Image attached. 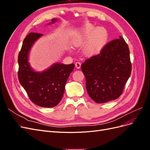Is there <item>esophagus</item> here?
Returning a JSON list of instances; mask_svg holds the SVG:
<instances>
[{
    "label": "esophagus",
    "mask_w": 150,
    "mask_h": 150,
    "mask_svg": "<svg viewBox=\"0 0 150 150\" xmlns=\"http://www.w3.org/2000/svg\"><path fill=\"white\" fill-rule=\"evenodd\" d=\"M81 64L79 62H77L75 64V66L76 67V68H78V69H79L81 67Z\"/></svg>",
    "instance_id": "1"
}]
</instances>
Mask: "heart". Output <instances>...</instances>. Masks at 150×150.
<instances>
[{
    "label": "heart",
    "instance_id": "b5f03b06",
    "mask_svg": "<svg viewBox=\"0 0 150 150\" xmlns=\"http://www.w3.org/2000/svg\"><path fill=\"white\" fill-rule=\"evenodd\" d=\"M108 37V33L104 28L99 27L94 29L92 25H87L82 31L72 37V43L75 46H80L89 40L87 51L89 54H94L103 48Z\"/></svg>",
    "mask_w": 150,
    "mask_h": 150
}]
</instances>
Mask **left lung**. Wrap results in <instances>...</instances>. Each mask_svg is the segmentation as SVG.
<instances>
[{"mask_svg": "<svg viewBox=\"0 0 150 150\" xmlns=\"http://www.w3.org/2000/svg\"><path fill=\"white\" fill-rule=\"evenodd\" d=\"M106 44L100 54L81 64L86 90L97 103L118 98L130 76L131 63L128 44L121 36Z\"/></svg>", "mask_w": 150, "mask_h": 150, "instance_id": "left-lung-1", "label": "left lung"}]
</instances>
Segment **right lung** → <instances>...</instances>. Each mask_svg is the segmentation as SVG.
<instances>
[{
    "label": "right lung",
    "mask_w": 150,
    "mask_h": 150,
    "mask_svg": "<svg viewBox=\"0 0 150 150\" xmlns=\"http://www.w3.org/2000/svg\"><path fill=\"white\" fill-rule=\"evenodd\" d=\"M56 19H52V22ZM51 24V23H50ZM42 34L30 33L24 39L18 56V79L31 101L40 107L56 106L61 100L65 85L74 64L56 63L42 72H35L28 62V54L36 40Z\"/></svg>",
    "instance_id": "obj_1"
}]
</instances>
